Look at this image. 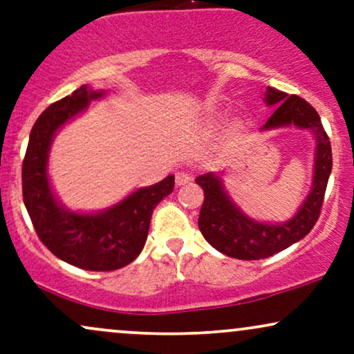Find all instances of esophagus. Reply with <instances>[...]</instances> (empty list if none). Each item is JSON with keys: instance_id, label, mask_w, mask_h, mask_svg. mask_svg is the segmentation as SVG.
<instances>
[{"instance_id": "obj_1", "label": "esophagus", "mask_w": 354, "mask_h": 354, "mask_svg": "<svg viewBox=\"0 0 354 354\" xmlns=\"http://www.w3.org/2000/svg\"><path fill=\"white\" fill-rule=\"evenodd\" d=\"M191 180H193V176H191L189 173H176V185L178 186H183V185H186V183H189Z\"/></svg>"}]
</instances>
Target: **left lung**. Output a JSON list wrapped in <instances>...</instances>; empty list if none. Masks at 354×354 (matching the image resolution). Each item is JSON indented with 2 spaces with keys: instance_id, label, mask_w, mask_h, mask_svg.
Segmentation results:
<instances>
[{
  "instance_id": "8db88e82",
  "label": "left lung",
  "mask_w": 354,
  "mask_h": 354,
  "mask_svg": "<svg viewBox=\"0 0 354 354\" xmlns=\"http://www.w3.org/2000/svg\"><path fill=\"white\" fill-rule=\"evenodd\" d=\"M266 103L276 108L266 121V129L295 124L311 129L318 140L313 189L298 214L283 225H265L253 221L231 203L223 191L218 176L208 173L196 178V185H200L205 193V201L198 219L203 236L219 253L248 261L270 258L310 233L321 214L333 168L330 138L321 124L319 115L308 101L270 86L266 91Z\"/></svg>"
}]
</instances>
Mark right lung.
<instances>
[{
	"label": "right lung",
	"mask_w": 354,
	"mask_h": 354,
	"mask_svg": "<svg viewBox=\"0 0 354 354\" xmlns=\"http://www.w3.org/2000/svg\"><path fill=\"white\" fill-rule=\"evenodd\" d=\"M101 95L81 86L44 109L31 129L21 169L23 201L39 241L63 261L89 271L120 270L136 259L148 238L153 209L174 188V178L168 176L100 214H76L56 203L46 176L53 135Z\"/></svg>",
	"instance_id": "1"
}]
</instances>
